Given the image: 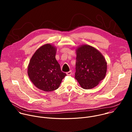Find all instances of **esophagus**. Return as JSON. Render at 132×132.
<instances>
[{
    "instance_id": "1",
    "label": "esophagus",
    "mask_w": 132,
    "mask_h": 132,
    "mask_svg": "<svg viewBox=\"0 0 132 132\" xmlns=\"http://www.w3.org/2000/svg\"><path fill=\"white\" fill-rule=\"evenodd\" d=\"M71 73H72V71H71V70H70V71H68V72H66L67 75H68V76H70V75H71Z\"/></svg>"
}]
</instances>
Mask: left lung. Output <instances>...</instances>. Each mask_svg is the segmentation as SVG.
<instances>
[{
    "instance_id": "obj_1",
    "label": "left lung",
    "mask_w": 132,
    "mask_h": 132,
    "mask_svg": "<svg viewBox=\"0 0 132 132\" xmlns=\"http://www.w3.org/2000/svg\"><path fill=\"white\" fill-rule=\"evenodd\" d=\"M75 78L85 89L97 86L106 75L107 64L103 56L97 49L87 45L76 50Z\"/></svg>"
}]
</instances>
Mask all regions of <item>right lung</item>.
<instances>
[{
	"instance_id": "1",
	"label": "right lung",
	"mask_w": 132,
	"mask_h": 132,
	"mask_svg": "<svg viewBox=\"0 0 132 132\" xmlns=\"http://www.w3.org/2000/svg\"><path fill=\"white\" fill-rule=\"evenodd\" d=\"M56 52L54 46L45 44L35 52L28 66V73L31 81L36 87L44 91L58 89L66 76L55 59Z\"/></svg>"
}]
</instances>
